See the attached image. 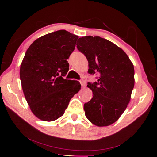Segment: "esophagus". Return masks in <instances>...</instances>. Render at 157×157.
<instances>
[{"instance_id": "34e87169", "label": "esophagus", "mask_w": 157, "mask_h": 157, "mask_svg": "<svg viewBox=\"0 0 157 157\" xmlns=\"http://www.w3.org/2000/svg\"><path fill=\"white\" fill-rule=\"evenodd\" d=\"M80 84H81L82 87H84L85 86H86V82H85V81L83 80V79H82V80H80Z\"/></svg>"}]
</instances>
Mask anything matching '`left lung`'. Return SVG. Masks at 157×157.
<instances>
[{
    "mask_svg": "<svg viewBox=\"0 0 157 157\" xmlns=\"http://www.w3.org/2000/svg\"><path fill=\"white\" fill-rule=\"evenodd\" d=\"M77 48L88 60V73L99 74L97 82H88L93 98L84 105L85 116L96 126L110 125L120 118L130 101L134 65L121 48L100 36H82Z\"/></svg>",
    "mask_w": 157,
    "mask_h": 157,
    "instance_id": "1",
    "label": "left lung"
}]
</instances>
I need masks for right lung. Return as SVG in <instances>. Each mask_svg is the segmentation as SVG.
Here are the masks:
<instances>
[{"label":"right lung","mask_w":157,"mask_h":157,"mask_svg":"<svg viewBox=\"0 0 157 157\" xmlns=\"http://www.w3.org/2000/svg\"><path fill=\"white\" fill-rule=\"evenodd\" d=\"M78 37L64 30L53 32L36 39L25 52L20 68L21 86L32 112L40 120L60 118L81 89L78 81L63 78Z\"/></svg>","instance_id":"obj_1"}]
</instances>
